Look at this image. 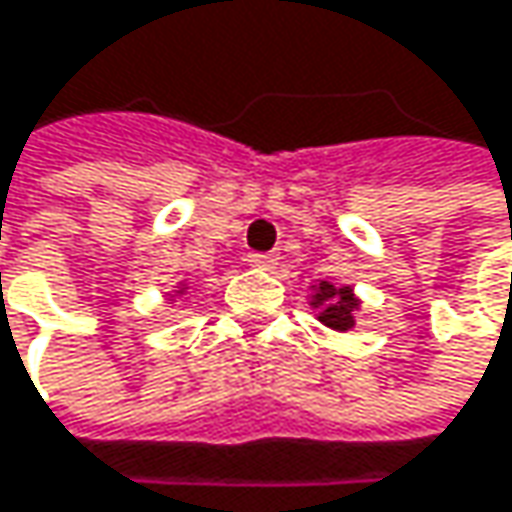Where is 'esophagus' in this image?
I'll return each instance as SVG.
<instances>
[{
  "instance_id": "esophagus-1",
  "label": "esophagus",
  "mask_w": 512,
  "mask_h": 512,
  "mask_svg": "<svg viewBox=\"0 0 512 512\" xmlns=\"http://www.w3.org/2000/svg\"><path fill=\"white\" fill-rule=\"evenodd\" d=\"M275 263H278V257L272 252H252L249 255V266H255V269H272Z\"/></svg>"
}]
</instances>
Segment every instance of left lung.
I'll use <instances>...</instances> for the list:
<instances>
[{
  "mask_svg": "<svg viewBox=\"0 0 512 512\" xmlns=\"http://www.w3.org/2000/svg\"><path fill=\"white\" fill-rule=\"evenodd\" d=\"M314 305H323L320 311V320L329 326V329H338V332H347L353 326V311L358 308V299L353 296L350 287H335L329 281L320 284V293L314 299Z\"/></svg>",
  "mask_w": 512,
  "mask_h": 512,
  "instance_id": "8db88e82",
  "label": "left lung"
}]
</instances>
